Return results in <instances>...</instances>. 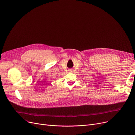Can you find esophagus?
Masks as SVG:
<instances>
[{
    "label": "esophagus",
    "instance_id": "1",
    "mask_svg": "<svg viewBox=\"0 0 135 135\" xmlns=\"http://www.w3.org/2000/svg\"><path fill=\"white\" fill-rule=\"evenodd\" d=\"M72 71V70H71H71H70V71Z\"/></svg>",
    "mask_w": 135,
    "mask_h": 135
}]
</instances>
